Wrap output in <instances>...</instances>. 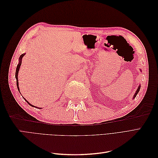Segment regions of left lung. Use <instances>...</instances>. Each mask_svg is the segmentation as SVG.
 Listing matches in <instances>:
<instances>
[{"instance_id":"obj_1","label":"left lung","mask_w":158,"mask_h":158,"mask_svg":"<svg viewBox=\"0 0 158 158\" xmlns=\"http://www.w3.org/2000/svg\"><path fill=\"white\" fill-rule=\"evenodd\" d=\"M141 72H142V70H141ZM140 85H139V86H138V89H137V90L136 91V93L135 94V95H133V99L134 98H136V95L138 94V93L139 92V91H140Z\"/></svg>"}]
</instances>
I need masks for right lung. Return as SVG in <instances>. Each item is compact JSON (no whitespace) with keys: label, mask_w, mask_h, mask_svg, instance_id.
<instances>
[{"label":"right lung","mask_w":158,"mask_h":158,"mask_svg":"<svg viewBox=\"0 0 158 158\" xmlns=\"http://www.w3.org/2000/svg\"><path fill=\"white\" fill-rule=\"evenodd\" d=\"M25 55V53H23V54H22L20 56V58H19V63L18 64V65H17V68H16V74H15V77H16V84H17V88H18V91L19 92H20V89H19V86H18V72H19V70H20V66H21V64H22V57ZM23 99H24L26 101V102L30 105V106H31V107H35L34 106H33V105H31V103H30L29 102H28L27 100L24 98H23ZM35 108H37V109H41V108H39V107H35Z\"/></svg>","instance_id":"add662e5"}]
</instances>
